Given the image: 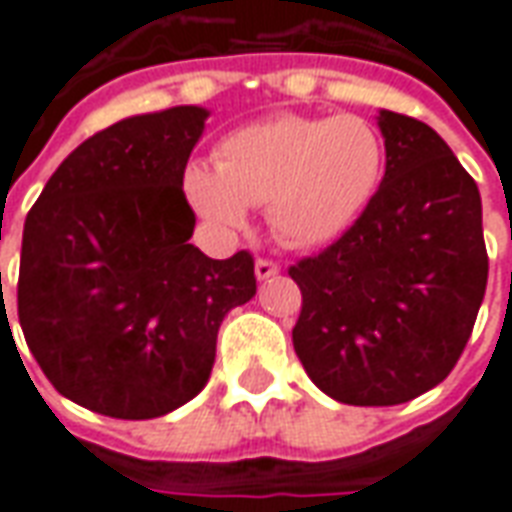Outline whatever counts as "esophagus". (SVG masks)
<instances>
[{
    "mask_svg": "<svg viewBox=\"0 0 512 512\" xmlns=\"http://www.w3.org/2000/svg\"><path fill=\"white\" fill-rule=\"evenodd\" d=\"M255 274H257V279H271L279 274V266L274 263V260H268V257H257Z\"/></svg>",
    "mask_w": 512,
    "mask_h": 512,
    "instance_id": "1",
    "label": "esophagus"
}]
</instances>
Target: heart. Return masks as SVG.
<instances>
[{
	"label": "heart",
	"mask_w": 512,
	"mask_h": 512,
	"mask_svg": "<svg viewBox=\"0 0 512 512\" xmlns=\"http://www.w3.org/2000/svg\"><path fill=\"white\" fill-rule=\"evenodd\" d=\"M384 139L359 115H277L241 126L216 145V167L194 161L183 194L208 222L238 227L246 205H266L290 246L340 238L376 197Z\"/></svg>",
	"instance_id": "b5f03b06"
}]
</instances>
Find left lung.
I'll use <instances>...</instances> for the list:
<instances>
[{
    "label": "left lung",
    "mask_w": 512,
    "mask_h": 512,
    "mask_svg": "<svg viewBox=\"0 0 512 512\" xmlns=\"http://www.w3.org/2000/svg\"><path fill=\"white\" fill-rule=\"evenodd\" d=\"M386 172L362 216L288 268L293 348L348 406H397L450 376L488 282L474 178L422 120L381 112Z\"/></svg>",
    "instance_id": "left-lung-1"
}]
</instances>
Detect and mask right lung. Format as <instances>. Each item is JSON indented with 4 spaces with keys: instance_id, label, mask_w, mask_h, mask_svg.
I'll list each match as a JSON object with an SVG mask.
<instances>
[{
    "instance_id": "obj_1",
    "label": "right lung",
    "mask_w": 512,
    "mask_h": 512,
    "mask_svg": "<svg viewBox=\"0 0 512 512\" xmlns=\"http://www.w3.org/2000/svg\"><path fill=\"white\" fill-rule=\"evenodd\" d=\"M205 117L175 106L98 131L27 213L24 340L60 395L104 417L153 419L191 400L224 315L255 296L246 249L211 260L189 244L197 216L183 172Z\"/></svg>"
}]
</instances>
